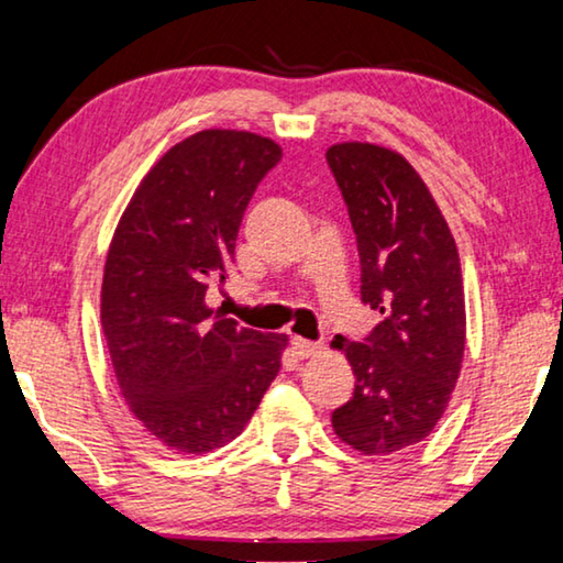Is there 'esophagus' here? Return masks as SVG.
Here are the masks:
<instances>
[{
  "instance_id": "obj_1",
  "label": "esophagus",
  "mask_w": 563,
  "mask_h": 563,
  "mask_svg": "<svg viewBox=\"0 0 563 563\" xmlns=\"http://www.w3.org/2000/svg\"><path fill=\"white\" fill-rule=\"evenodd\" d=\"M292 352H296V357L308 360V357H313L316 352H319V344L308 342V339L296 336V339H292Z\"/></svg>"
}]
</instances>
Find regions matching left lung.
Returning a JSON list of instances; mask_svg holds the SVG:
<instances>
[{"mask_svg": "<svg viewBox=\"0 0 563 563\" xmlns=\"http://www.w3.org/2000/svg\"><path fill=\"white\" fill-rule=\"evenodd\" d=\"M329 168L350 209L362 300L383 313L367 342H344L354 395L331 413L339 441L364 456L413 446L449 408L466 342L462 265L429 186L400 153L336 142Z\"/></svg>", "mask_w": 563, "mask_h": 563, "instance_id": "obj_1", "label": "left lung"}]
</instances>
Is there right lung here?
<instances>
[{
    "label": "right lung",
    "instance_id": "1",
    "mask_svg": "<svg viewBox=\"0 0 563 563\" xmlns=\"http://www.w3.org/2000/svg\"><path fill=\"white\" fill-rule=\"evenodd\" d=\"M280 157L263 134L196 132L147 170L109 242L101 327L117 385L142 429L178 454L240 437L280 372L288 336L244 329L206 303Z\"/></svg>",
    "mask_w": 563,
    "mask_h": 563
}]
</instances>
